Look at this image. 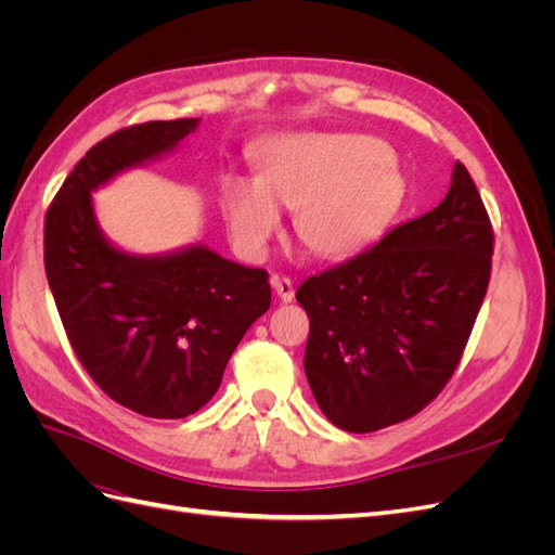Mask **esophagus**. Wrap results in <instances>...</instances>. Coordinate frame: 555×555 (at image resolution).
Here are the masks:
<instances>
[{
	"label": "esophagus",
	"instance_id": "obj_1",
	"mask_svg": "<svg viewBox=\"0 0 555 555\" xmlns=\"http://www.w3.org/2000/svg\"><path fill=\"white\" fill-rule=\"evenodd\" d=\"M271 284H273V289H275V294H278V298L282 300V304H289V300L294 298V282L289 278L273 275Z\"/></svg>",
	"mask_w": 555,
	"mask_h": 555
}]
</instances>
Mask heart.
<instances>
[{"instance_id":"heart-1","label":"heart","mask_w":555,"mask_h":555,"mask_svg":"<svg viewBox=\"0 0 555 555\" xmlns=\"http://www.w3.org/2000/svg\"><path fill=\"white\" fill-rule=\"evenodd\" d=\"M402 178L382 141L361 133H284L259 155V176H229L222 206L229 236L245 257L261 259L296 210L294 229L314 257L345 259L391 224Z\"/></svg>"}]
</instances>
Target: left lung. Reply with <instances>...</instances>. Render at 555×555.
Masks as SVG:
<instances>
[{
	"label": "left lung",
	"instance_id": "left-lung-1",
	"mask_svg": "<svg viewBox=\"0 0 555 555\" xmlns=\"http://www.w3.org/2000/svg\"><path fill=\"white\" fill-rule=\"evenodd\" d=\"M491 255L489 215L456 162L438 208L300 284L306 377L331 424L373 433L442 391L489 287Z\"/></svg>",
	"mask_w": 555,
	"mask_h": 555
}]
</instances>
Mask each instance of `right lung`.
I'll return each mask as SVG.
<instances>
[{"label": "right lung", "instance_id": "right-lung-1", "mask_svg": "<svg viewBox=\"0 0 555 555\" xmlns=\"http://www.w3.org/2000/svg\"><path fill=\"white\" fill-rule=\"evenodd\" d=\"M198 122L115 131L76 164L46 215V275L76 357L115 402L153 418L204 408L245 331L271 308L261 268L204 243L133 255L96 220V190L171 155Z\"/></svg>", "mask_w": 555, "mask_h": 555}]
</instances>
